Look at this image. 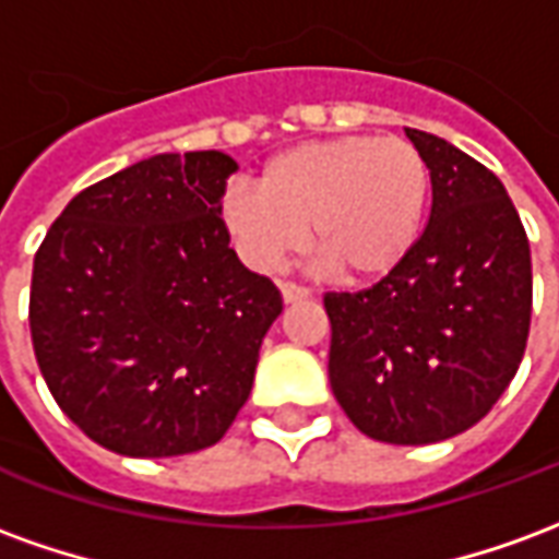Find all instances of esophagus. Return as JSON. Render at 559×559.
<instances>
[{
  "instance_id": "1",
  "label": "esophagus",
  "mask_w": 559,
  "mask_h": 559,
  "mask_svg": "<svg viewBox=\"0 0 559 559\" xmlns=\"http://www.w3.org/2000/svg\"><path fill=\"white\" fill-rule=\"evenodd\" d=\"M311 296V290H305V287H299V284H281V299L287 305L293 302H305Z\"/></svg>"
}]
</instances>
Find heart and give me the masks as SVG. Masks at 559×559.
Returning a JSON list of instances; mask_svg holds the SVG:
<instances>
[{
    "label": "heart",
    "mask_w": 559,
    "mask_h": 559,
    "mask_svg": "<svg viewBox=\"0 0 559 559\" xmlns=\"http://www.w3.org/2000/svg\"><path fill=\"white\" fill-rule=\"evenodd\" d=\"M431 176L411 140L344 134L284 148L260 185L236 182L221 218L239 254L272 272L308 239L344 281L399 269L419 239Z\"/></svg>",
    "instance_id": "heart-1"
}]
</instances>
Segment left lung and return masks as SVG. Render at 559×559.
<instances>
[{
    "mask_svg": "<svg viewBox=\"0 0 559 559\" xmlns=\"http://www.w3.org/2000/svg\"><path fill=\"white\" fill-rule=\"evenodd\" d=\"M404 134L431 176L428 227L399 269L362 293H329V383L380 443L467 431L512 383L530 332L527 233L503 182L467 152Z\"/></svg>",
    "mask_w": 559,
    "mask_h": 559,
    "instance_id": "left-lung-1",
    "label": "left lung"
}]
</instances>
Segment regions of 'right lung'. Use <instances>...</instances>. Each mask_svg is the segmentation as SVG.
Here are the masks:
<instances>
[{
	"instance_id": "1",
	"label": "right lung",
	"mask_w": 559,
	"mask_h": 559,
	"mask_svg": "<svg viewBox=\"0 0 559 559\" xmlns=\"http://www.w3.org/2000/svg\"><path fill=\"white\" fill-rule=\"evenodd\" d=\"M224 152H160L80 191L35 254L29 329L47 389L128 457L218 443L254 386L281 293L239 263Z\"/></svg>"
}]
</instances>
